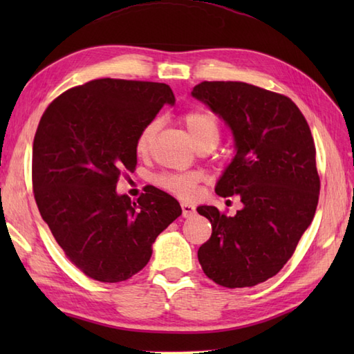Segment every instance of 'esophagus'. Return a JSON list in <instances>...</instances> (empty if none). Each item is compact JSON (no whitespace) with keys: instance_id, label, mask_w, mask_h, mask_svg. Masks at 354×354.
I'll return each mask as SVG.
<instances>
[{"instance_id":"34e87169","label":"esophagus","mask_w":354,"mask_h":354,"mask_svg":"<svg viewBox=\"0 0 354 354\" xmlns=\"http://www.w3.org/2000/svg\"><path fill=\"white\" fill-rule=\"evenodd\" d=\"M181 208H183V216L184 217H192L194 213H196V207L190 204V202H183Z\"/></svg>"}]
</instances>
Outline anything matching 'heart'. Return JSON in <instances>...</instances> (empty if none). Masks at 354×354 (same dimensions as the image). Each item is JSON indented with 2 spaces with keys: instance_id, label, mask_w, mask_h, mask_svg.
Wrapping results in <instances>:
<instances>
[{
  "instance_id": "1",
  "label": "heart",
  "mask_w": 354,
  "mask_h": 354,
  "mask_svg": "<svg viewBox=\"0 0 354 354\" xmlns=\"http://www.w3.org/2000/svg\"><path fill=\"white\" fill-rule=\"evenodd\" d=\"M183 122L189 131L190 137L196 147L212 146L216 147L221 140V123L216 115L207 111H189L183 115ZM158 129V122H149L137 137L135 149L138 153H145L152 142L153 135ZM199 181L196 173H165L156 178V184L161 189L167 190L179 198L193 196Z\"/></svg>"
}]
</instances>
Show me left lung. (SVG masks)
<instances>
[{"label":"left lung","mask_w":354,"mask_h":354,"mask_svg":"<svg viewBox=\"0 0 354 354\" xmlns=\"http://www.w3.org/2000/svg\"><path fill=\"white\" fill-rule=\"evenodd\" d=\"M192 95L231 127L236 156L216 193L239 194L243 204L232 217L198 207L213 228L198 259L214 283L251 288L280 272L317 212L321 184L310 127L289 97L245 82H201Z\"/></svg>","instance_id":"1"}]
</instances>
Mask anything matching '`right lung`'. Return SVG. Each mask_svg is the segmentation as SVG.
Wrapping results in <instances>:
<instances>
[{
	"instance_id": "1",
	"label": "right lung",
	"mask_w": 354,
	"mask_h": 354,
	"mask_svg": "<svg viewBox=\"0 0 354 354\" xmlns=\"http://www.w3.org/2000/svg\"><path fill=\"white\" fill-rule=\"evenodd\" d=\"M175 95L165 84L95 79L53 100L33 141L36 205L68 260L93 280L118 283L147 265L152 243L181 216L150 185L137 201L117 194L137 167L138 133Z\"/></svg>"
}]
</instances>
